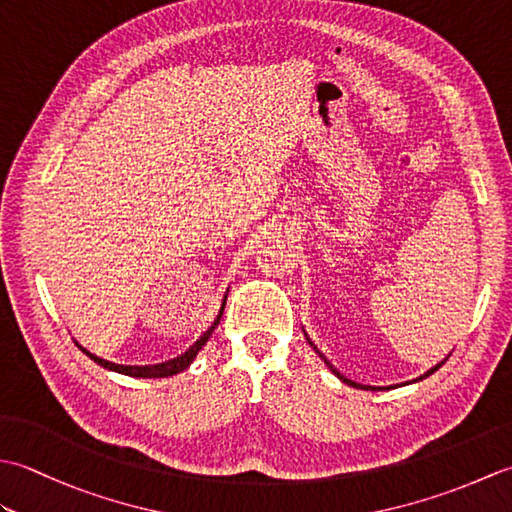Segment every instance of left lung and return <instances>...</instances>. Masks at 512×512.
Segmentation results:
<instances>
[{
  "label": "left lung",
  "mask_w": 512,
  "mask_h": 512,
  "mask_svg": "<svg viewBox=\"0 0 512 512\" xmlns=\"http://www.w3.org/2000/svg\"><path fill=\"white\" fill-rule=\"evenodd\" d=\"M303 334H306V330H303ZM306 339H308V343L312 345V350H314V352H317V354H319V356L323 358V361H325V365H328V367H330V372H332V374H334L336 378H339V380H343V383H345V385H350V387H358V389H369V391H385V389H391V387H396V385H389V387H372V385H361V383H354V380H350V378H345V376H343V374L339 372V369H336V367H334V365H332V363L328 361V358H325V356H323V354L319 352V347L312 343V339H310V336H308V334H306ZM449 356H451V354H449ZM449 356H447V358H449ZM447 358H444V361H440L438 365H433L431 369H427V372H424L422 376H418V378H413V380H409V383H418V380H424V378H427V376H431L433 372H438V369H440V367H442L444 363H447ZM409 383H407V385H409Z\"/></svg>",
  "instance_id": "8db88e82"
}]
</instances>
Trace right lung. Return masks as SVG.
<instances>
[{
	"mask_svg": "<svg viewBox=\"0 0 512 512\" xmlns=\"http://www.w3.org/2000/svg\"><path fill=\"white\" fill-rule=\"evenodd\" d=\"M226 297H228V290H226V295H224V299H222V308H220V312H217L215 321L209 325V330H206V332L200 336V339L189 347L187 352H182V354L176 356V358H169V361H165V363H156V365H118V363L105 361V358L88 352L81 343H76V341H74V343L79 345V350H81L85 356H90L94 363H99L101 367L110 369V372L125 374V376H134V378H167V376L184 372V369H187V367L195 361V356H198V352L206 345V341L211 339L213 330L217 328V323H220V319H222V312H224V306H226Z\"/></svg>",
	"mask_w": 512,
	"mask_h": 512,
	"instance_id": "obj_1",
	"label": "right lung"
}]
</instances>
